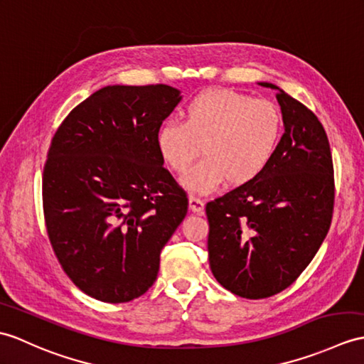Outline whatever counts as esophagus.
I'll use <instances>...</instances> for the list:
<instances>
[{"label":"esophagus","instance_id":"1","mask_svg":"<svg viewBox=\"0 0 364 364\" xmlns=\"http://www.w3.org/2000/svg\"><path fill=\"white\" fill-rule=\"evenodd\" d=\"M189 209L192 210V213L203 214V213H205V201H203L198 197H196V196H191L189 197Z\"/></svg>","mask_w":364,"mask_h":364}]
</instances>
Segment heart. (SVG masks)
I'll return each instance as SVG.
<instances>
[{
    "label": "heart",
    "mask_w": 364,
    "mask_h": 364,
    "mask_svg": "<svg viewBox=\"0 0 364 364\" xmlns=\"http://www.w3.org/2000/svg\"><path fill=\"white\" fill-rule=\"evenodd\" d=\"M281 109L267 99L231 90H208L184 107V122L168 119L156 133V146L172 171H189L198 155L205 159L184 176L193 192L209 193L225 180L245 184L265 171L282 139Z\"/></svg>",
    "instance_id": "1"
}]
</instances>
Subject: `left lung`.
I'll list each match as a JSON object with an SVG mask.
<instances>
[{
    "instance_id": "obj_1",
    "label": "left lung",
    "mask_w": 364,
    "mask_h": 364,
    "mask_svg": "<svg viewBox=\"0 0 364 364\" xmlns=\"http://www.w3.org/2000/svg\"><path fill=\"white\" fill-rule=\"evenodd\" d=\"M277 91L284 134L256 180L206 205L214 277L240 298L262 299L290 287L315 257L333 214L331 146L314 112Z\"/></svg>"
}]
</instances>
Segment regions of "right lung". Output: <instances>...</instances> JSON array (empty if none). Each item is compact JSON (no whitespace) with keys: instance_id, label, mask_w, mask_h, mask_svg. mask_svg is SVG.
I'll list each match as a JSON object with an SVG mask.
<instances>
[{"instance_id":"right-lung-1","label":"right lung","mask_w":364,"mask_h":364,"mask_svg":"<svg viewBox=\"0 0 364 364\" xmlns=\"http://www.w3.org/2000/svg\"><path fill=\"white\" fill-rule=\"evenodd\" d=\"M181 100L163 85H108L71 109L43 168L50 245L68 277L102 302L139 298L189 200L167 168L156 133Z\"/></svg>"}]
</instances>
